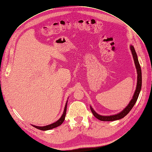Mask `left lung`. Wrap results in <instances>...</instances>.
Masks as SVG:
<instances>
[{"mask_svg": "<svg viewBox=\"0 0 152 152\" xmlns=\"http://www.w3.org/2000/svg\"><path fill=\"white\" fill-rule=\"evenodd\" d=\"M130 49L132 54V56L133 58H134V63L136 65V68L137 70V86H136V89L135 91V93L134 94V96H133L132 99H131V101L130 102V103H129V104L127 105V107H126V108L125 109H124L122 111L119 113L117 115H110V116H102L96 113L94 110H93V108H92L91 107H90L92 113L94 115V116L97 118L99 120L102 121H117V120H119V119L122 118L124 117H125L126 115L128 114V113L129 112L131 109L132 108V107H134V105L135 104L136 101L138 98V96L140 93V91L141 89V84H142V77H141V66L138 61V59H137V56L136 53L135 51L134 48L132 46V45H131L130 46Z\"/></svg>", "mask_w": 152, "mask_h": 152, "instance_id": "obj_1", "label": "left lung"}]
</instances>
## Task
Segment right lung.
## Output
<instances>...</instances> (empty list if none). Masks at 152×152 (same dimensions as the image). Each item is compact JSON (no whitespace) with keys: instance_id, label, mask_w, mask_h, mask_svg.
Wrapping results in <instances>:
<instances>
[{"instance_id":"obj_1","label":"right lung","mask_w":152,"mask_h":152,"mask_svg":"<svg viewBox=\"0 0 152 152\" xmlns=\"http://www.w3.org/2000/svg\"><path fill=\"white\" fill-rule=\"evenodd\" d=\"M67 102L65 104V110H64V112H63V113L62 115V116L61 117V118L59 119V120L58 121H56V122H54L53 124H50V125H48V126H43V127H39V126H33L34 127L38 129H40V130H42V131H47V130H49V129H52L53 128H55L56 127L59 126H60L61 124L64 122V121H65V116H66V107H67Z\"/></svg>"}]
</instances>
